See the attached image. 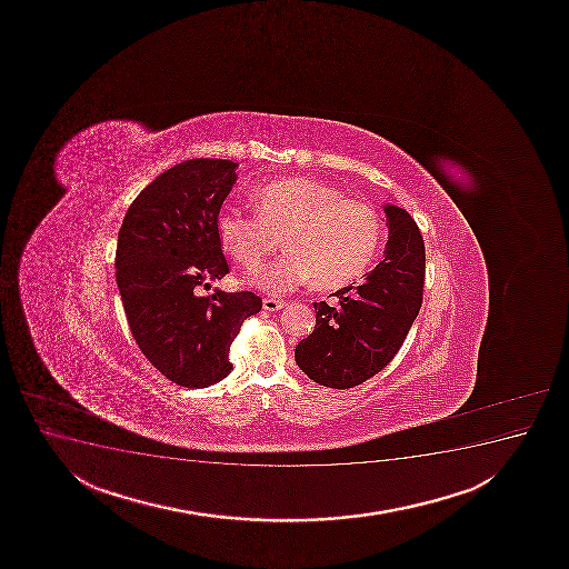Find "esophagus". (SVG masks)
Returning a JSON list of instances; mask_svg holds the SVG:
<instances>
[{
	"mask_svg": "<svg viewBox=\"0 0 569 569\" xmlns=\"http://www.w3.org/2000/svg\"><path fill=\"white\" fill-rule=\"evenodd\" d=\"M286 307V302L278 301V299H264L262 301V308L267 310V312H278L281 308Z\"/></svg>",
	"mask_w": 569,
	"mask_h": 569,
	"instance_id": "obj_1",
	"label": "esophagus"
}]
</instances>
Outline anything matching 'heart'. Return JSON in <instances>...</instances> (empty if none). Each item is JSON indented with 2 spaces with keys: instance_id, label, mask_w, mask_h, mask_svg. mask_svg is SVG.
Returning <instances> with one entry per match:
<instances>
[{
  "instance_id": "b5f03b06",
  "label": "heart",
  "mask_w": 569,
  "mask_h": 569,
  "mask_svg": "<svg viewBox=\"0 0 569 569\" xmlns=\"http://www.w3.org/2000/svg\"><path fill=\"white\" fill-rule=\"evenodd\" d=\"M254 213L222 209L214 228L227 251L248 270L280 243L288 251L251 276L268 293H289L307 281L341 288L366 272L381 243V221L368 203L348 200L326 182L289 177L249 192Z\"/></svg>"
}]
</instances>
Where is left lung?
Here are the masks:
<instances>
[{
    "instance_id": "left-lung-1",
    "label": "left lung",
    "mask_w": 569,
    "mask_h": 569,
    "mask_svg": "<svg viewBox=\"0 0 569 569\" xmlns=\"http://www.w3.org/2000/svg\"><path fill=\"white\" fill-rule=\"evenodd\" d=\"M385 259L360 286L315 302L316 328L295 348V361L323 387L352 388L387 368L421 310L425 243L406 209L385 206Z\"/></svg>"
}]
</instances>
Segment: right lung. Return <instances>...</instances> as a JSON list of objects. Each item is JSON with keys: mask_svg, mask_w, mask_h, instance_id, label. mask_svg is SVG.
<instances>
[{"mask_svg": "<svg viewBox=\"0 0 569 569\" xmlns=\"http://www.w3.org/2000/svg\"><path fill=\"white\" fill-rule=\"evenodd\" d=\"M230 160H187L158 174L129 206L116 249V283L134 341L169 381H222L241 323L262 308L251 291L227 293L217 214L238 181Z\"/></svg>", "mask_w": 569, "mask_h": 569, "instance_id": "add662e5", "label": "right lung"}]
</instances>
